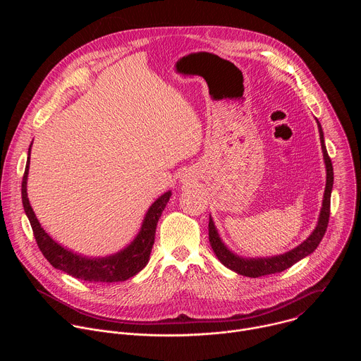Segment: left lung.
I'll use <instances>...</instances> for the list:
<instances>
[{
    "label": "left lung",
    "instance_id": "8db88e82",
    "mask_svg": "<svg viewBox=\"0 0 361 361\" xmlns=\"http://www.w3.org/2000/svg\"><path fill=\"white\" fill-rule=\"evenodd\" d=\"M319 126V133H320V141H322V149H323V156H324V164H326V171H327V178H326V190H324V198H323V207L319 216V223L314 228V231L308 235L305 241H302L300 245L295 248L280 254L274 257H264V259H243V257L234 254L230 251L226 244L221 241L219 231L214 226V221L210 216L209 221V240L212 244V248L214 250V254L217 255V259L230 270L245 276V277H262L267 274H274V273H281L286 269L291 267L297 262H300L304 257L308 254H312L320 241L323 240L327 226H329V219H330V198H331V190H333V164L331 160L327 154L326 144H324V135L322 126L317 120Z\"/></svg>",
    "mask_w": 361,
    "mask_h": 361
}]
</instances>
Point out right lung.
<instances>
[{"label": "right lung", "mask_w": 361, "mask_h": 361, "mask_svg": "<svg viewBox=\"0 0 361 361\" xmlns=\"http://www.w3.org/2000/svg\"><path fill=\"white\" fill-rule=\"evenodd\" d=\"M30 151H31V145L28 148V160H27V166L23 177V184H21L23 205H24V212L30 220L38 248L41 250L45 259L49 262V264L75 279L90 281V283L124 281L135 276L137 273H140L149 260L154 237H156L157 223L171 197V191L164 192L161 197H159L152 202V205L148 209L144 217L140 233L131 241L130 245H127L124 250L113 255L91 259V257L80 255L60 245L57 241H54L45 233V230L41 227L39 221L37 220L27 195Z\"/></svg>", "instance_id": "obj_1"}]
</instances>
